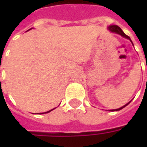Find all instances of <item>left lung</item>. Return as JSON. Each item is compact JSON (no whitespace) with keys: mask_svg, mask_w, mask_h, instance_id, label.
<instances>
[{"mask_svg":"<svg viewBox=\"0 0 147 147\" xmlns=\"http://www.w3.org/2000/svg\"><path fill=\"white\" fill-rule=\"evenodd\" d=\"M109 30H110L111 32H113V33H116V34H120V35H121V36L123 37V38H125L127 39H129L130 41H131V42L132 43V42H131V38H130V37L129 36H127V34H125L123 33V31L122 30H121V28H120V27H118L117 25H109L108 27ZM132 45H133V43H132ZM147 68V67H146ZM131 102V101H130L128 103H127L126 105H124L123 106H122V107H120V108L119 109H111V110L109 111H112V112H114V111H119L120 110V109H122L123 108H124L125 106H127V105H128L129 104L130 102Z\"/></svg>","mask_w":147,"mask_h":147,"instance_id":"8db88e82","label":"left lung"}]
</instances>
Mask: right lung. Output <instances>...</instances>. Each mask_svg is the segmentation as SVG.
<instances>
[{"instance_id":"right-lung-1","label":"right lung","mask_w":147,"mask_h":147,"mask_svg":"<svg viewBox=\"0 0 147 147\" xmlns=\"http://www.w3.org/2000/svg\"><path fill=\"white\" fill-rule=\"evenodd\" d=\"M30 29H32V28H30ZM54 109H56V108H54ZM51 109V110H49V111H47V112H45V113H39V114H44V113H49V112H51L52 110H53V109Z\"/></svg>"}]
</instances>
